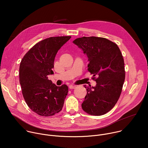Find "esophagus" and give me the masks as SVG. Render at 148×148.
Returning a JSON list of instances; mask_svg holds the SVG:
<instances>
[{
    "label": "esophagus",
    "instance_id": "34e87169",
    "mask_svg": "<svg viewBox=\"0 0 148 148\" xmlns=\"http://www.w3.org/2000/svg\"><path fill=\"white\" fill-rule=\"evenodd\" d=\"M77 87L75 86H73V85H70L69 86V88L70 89H75Z\"/></svg>",
    "mask_w": 148,
    "mask_h": 148
}]
</instances>
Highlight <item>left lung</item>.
<instances>
[{
	"label": "left lung",
	"mask_w": 148,
	"mask_h": 148,
	"mask_svg": "<svg viewBox=\"0 0 148 148\" xmlns=\"http://www.w3.org/2000/svg\"><path fill=\"white\" fill-rule=\"evenodd\" d=\"M73 43L87 54L90 61L88 71L97 82L94 87L84 85L87 95L82 108L91 115H104L116 103L125 81L124 60L121 50L116 43L103 37H82Z\"/></svg>",
	"instance_id": "8db88e82"
}]
</instances>
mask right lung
I'll return each mask as SVG.
<instances>
[{"label": "right lung", "mask_w": 148, "mask_h": 148, "mask_svg": "<svg viewBox=\"0 0 148 148\" xmlns=\"http://www.w3.org/2000/svg\"><path fill=\"white\" fill-rule=\"evenodd\" d=\"M71 37H51L41 40L21 61L19 81L23 96L28 107L40 116H53L62 108L69 88L66 84L57 87L47 76L54 74L56 54Z\"/></svg>", "instance_id": "1"}]
</instances>
